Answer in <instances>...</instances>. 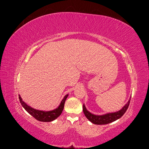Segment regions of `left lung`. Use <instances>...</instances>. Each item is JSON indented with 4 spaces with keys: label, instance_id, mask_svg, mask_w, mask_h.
<instances>
[{
    "label": "left lung",
    "instance_id": "left-lung-1",
    "mask_svg": "<svg viewBox=\"0 0 149 149\" xmlns=\"http://www.w3.org/2000/svg\"><path fill=\"white\" fill-rule=\"evenodd\" d=\"M130 100H131V98L129 100L128 102L124 106H123V107L122 109H120V111H118L115 112V113H107L104 115H95L88 111L84 104L83 106V112L86 118L89 120L91 122L94 123V124H97V125L107 124V123H111L114 121H115V120L119 119L120 118H121L123 115H124V113L126 112V111H127L128 107L129 106Z\"/></svg>",
    "mask_w": 149,
    "mask_h": 149
}]
</instances>
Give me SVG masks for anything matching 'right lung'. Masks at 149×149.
<instances>
[{
  "mask_svg": "<svg viewBox=\"0 0 149 149\" xmlns=\"http://www.w3.org/2000/svg\"><path fill=\"white\" fill-rule=\"evenodd\" d=\"M68 96V95H66L65 96L64 99L62 100L61 104H60V105L59 106L58 108H56L54 110L50 111H39L32 108V107H31L30 106H27L24 101H22V98L20 95H19V99H20V102L24 108L26 109L31 116H33L34 118L40 122H48L53 121L54 120L56 119L62 113L63 108H64L65 100Z\"/></svg>",
  "mask_w": 149,
  "mask_h": 149,
  "instance_id": "obj_1",
  "label": "right lung"
}]
</instances>
